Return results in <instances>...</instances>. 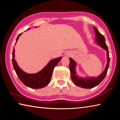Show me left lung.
<instances>
[{"label":"left lung","mask_w":120,"mask_h":120,"mask_svg":"<svg viewBox=\"0 0 120 120\" xmlns=\"http://www.w3.org/2000/svg\"><path fill=\"white\" fill-rule=\"evenodd\" d=\"M94 29L95 31V33L96 34L95 41H96L97 43L98 44V45L101 46L103 49L106 51L107 63L105 70L103 72L102 74H101V75H99V76L96 77V78H95V77H89V78H87V77H86V78H82V77H79L78 75H77L76 72V69H75L76 67V62L72 59L70 58H69V69L71 72V80L75 85L84 88H92L100 84L102 82L103 80L104 79L105 77L106 76L109 64V50L106 44V43H105V39L104 36L99 33L98 30L96 27H94Z\"/></svg>","instance_id":"8db88e82"}]
</instances>
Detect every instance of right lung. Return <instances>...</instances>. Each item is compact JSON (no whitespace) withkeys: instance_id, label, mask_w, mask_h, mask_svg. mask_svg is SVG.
<instances>
[{"instance_id":"add662e5","label":"right lung","mask_w":120,"mask_h":120,"mask_svg":"<svg viewBox=\"0 0 120 120\" xmlns=\"http://www.w3.org/2000/svg\"><path fill=\"white\" fill-rule=\"evenodd\" d=\"M22 33H23L19 34V35L17 36L16 40V43ZM12 56H13L12 62H13V67L18 77L25 86L34 89L42 88L47 86L50 82L53 70L54 67L62 59V57L61 56V57L52 59L42 70L36 74H30L23 71L18 66L15 59L14 48L13 49Z\"/></svg>"}]
</instances>
